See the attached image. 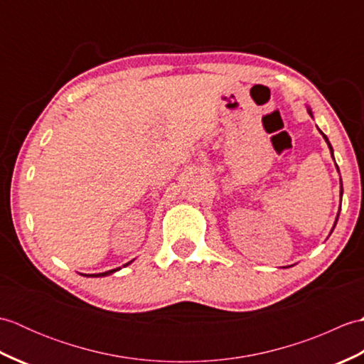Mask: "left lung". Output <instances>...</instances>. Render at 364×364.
<instances>
[{
    "mask_svg": "<svg viewBox=\"0 0 364 364\" xmlns=\"http://www.w3.org/2000/svg\"><path fill=\"white\" fill-rule=\"evenodd\" d=\"M308 114H310L311 115V117H313V112H311V109H310V107H308ZM321 131V129H319ZM321 134L323 136V139H326V142H327V145H328V149H330V151H331V156H333V149H331V144L328 142V139H327V136L326 134H323L322 133V131H321ZM335 159V158H333ZM336 168H338V166H336ZM341 197H343V181H341ZM339 210H341V206H339ZM339 215V214H338ZM336 222H338V218H336V220H335V225H336ZM335 225H333V228H335ZM331 231H333V230H331Z\"/></svg>",
    "mask_w": 364,
    "mask_h": 364,
    "instance_id": "8db88e82",
    "label": "left lung"
}]
</instances>
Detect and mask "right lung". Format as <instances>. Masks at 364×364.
<instances>
[{
  "label": "right lung",
  "mask_w": 364,
  "mask_h": 364,
  "mask_svg": "<svg viewBox=\"0 0 364 364\" xmlns=\"http://www.w3.org/2000/svg\"><path fill=\"white\" fill-rule=\"evenodd\" d=\"M128 264H131V261L127 262V264H123V267L128 266ZM117 270H120V267L112 269V270H106V272H102V274H86V277H106V275H111V274H114V272H117Z\"/></svg>",
  "instance_id": "obj_1"
}]
</instances>
